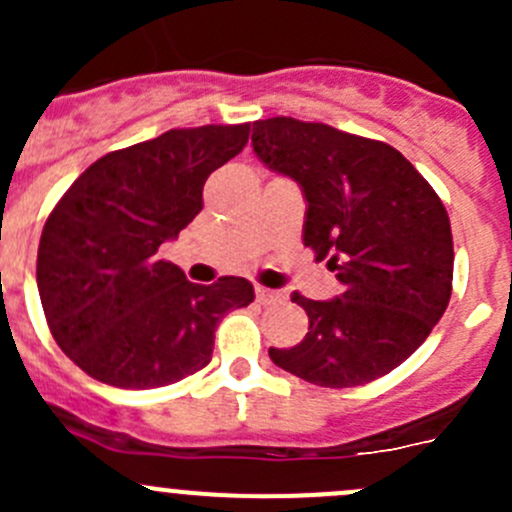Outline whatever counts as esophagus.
<instances>
[{
	"label": "esophagus",
	"mask_w": 512,
	"mask_h": 512,
	"mask_svg": "<svg viewBox=\"0 0 512 512\" xmlns=\"http://www.w3.org/2000/svg\"><path fill=\"white\" fill-rule=\"evenodd\" d=\"M257 294V302L260 304H272V302H280L282 294L277 289H267V287H255Z\"/></svg>",
	"instance_id": "obj_1"
}]
</instances>
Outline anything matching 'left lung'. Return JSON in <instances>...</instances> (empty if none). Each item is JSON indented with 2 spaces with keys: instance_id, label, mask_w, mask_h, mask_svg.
<instances>
[{
  "instance_id": "left-lung-1",
  "label": "left lung",
  "mask_w": 512,
  "mask_h": 512,
  "mask_svg": "<svg viewBox=\"0 0 512 512\" xmlns=\"http://www.w3.org/2000/svg\"><path fill=\"white\" fill-rule=\"evenodd\" d=\"M252 148L302 188L304 245L344 285L324 302L294 292L309 332L297 347H270V359L329 389L389 374L426 342L451 299L453 237L441 198L396 148L327 123L255 121Z\"/></svg>"
}]
</instances>
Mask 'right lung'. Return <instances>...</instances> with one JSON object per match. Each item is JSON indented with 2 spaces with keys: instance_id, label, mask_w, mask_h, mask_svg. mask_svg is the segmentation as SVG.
Wrapping results in <instances>:
<instances>
[{
  "instance_id": "obj_1",
  "label": "right lung",
  "mask_w": 512,
  "mask_h": 512,
  "mask_svg": "<svg viewBox=\"0 0 512 512\" xmlns=\"http://www.w3.org/2000/svg\"><path fill=\"white\" fill-rule=\"evenodd\" d=\"M247 138L250 123L173 128L98 158L51 210L36 257L41 307L61 352L91 379L175 384L210 364L220 319L255 299L245 277L195 285L158 257Z\"/></svg>"
}]
</instances>
